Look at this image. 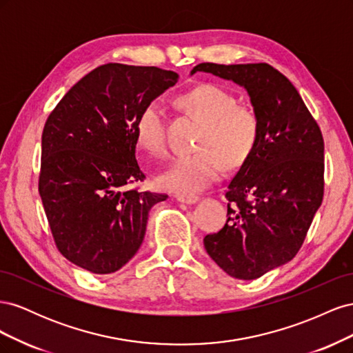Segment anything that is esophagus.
Instances as JSON below:
<instances>
[{
  "label": "esophagus",
  "instance_id": "esophagus-1",
  "mask_svg": "<svg viewBox=\"0 0 353 353\" xmlns=\"http://www.w3.org/2000/svg\"><path fill=\"white\" fill-rule=\"evenodd\" d=\"M175 197H176L178 201L187 203V205H191V203H196L199 200V197L194 196V194H188V196H185V194H176Z\"/></svg>",
  "mask_w": 353,
  "mask_h": 353
}]
</instances>
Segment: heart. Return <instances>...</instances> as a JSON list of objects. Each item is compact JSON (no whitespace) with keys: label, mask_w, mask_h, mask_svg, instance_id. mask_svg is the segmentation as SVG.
I'll return each instance as SVG.
<instances>
[{"label":"heart","mask_w":353,"mask_h":353,"mask_svg":"<svg viewBox=\"0 0 353 353\" xmlns=\"http://www.w3.org/2000/svg\"><path fill=\"white\" fill-rule=\"evenodd\" d=\"M178 108L201 123L191 154L179 156L157 181L162 188L178 194H194L208 188L223 169L236 170L249 162L261 138V117L253 105L239 104L237 97L215 83L181 94ZM138 148L150 156L166 152L165 116L156 103L138 113L135 123Z\"/></svg>","instance_id":"heart-1"}]
</instances>
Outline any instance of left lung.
<instances>
[{
	"instance_id": "obj_1",
	"label": "left lung",
	"mask_w": 353,
	"mask_h": 353,
	"mask_svg": "<svg viewBox=\"0 0 353 353\" xmlns=\"http://www.w3.org/2000/svg\"><path fill=\"white\" fill-rule=\"evenodd\" d=\"M248 90L261 117V138L230 184L227 223L203 239L228 275L254 280L301 250L324 197V138L294 85L268 63H200Z\"/></svg>"
}]
</instances>
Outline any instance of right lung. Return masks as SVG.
I'll return each mask as SVG.
<instances>
[{"label":"right lung","mask_w":353,"mask_h":353,"mask_svg":"<svg viewBox=\"0 0 353 353\" xmlns=\"http://www.w3.org/2000/svg\"><path fill=\"white\" fill-rule=\"evenodd\" d=\"M176 81L172 70L108 63L50 113L38 190L57 250L77 266L92 274L121 270L140 249L150 209L168 199L140 191L145 175L137 163L134 123Z\"/></svg>","instance_id":"right-lung-1"}]
</instances>
